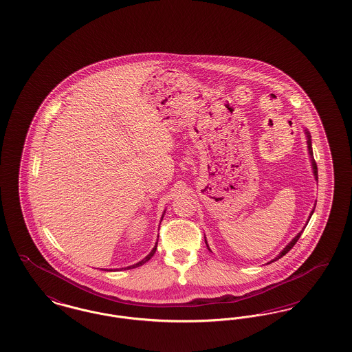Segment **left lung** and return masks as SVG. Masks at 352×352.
I'll use <instances>...</instances> for the list:
<instances>
[{"label":"left lung","instance_id":"obj_1","mask_svg":"<svg viewBox=\"0 0 352 352\" xmlns=\"http://www.w3.org/2000/svg\"><path fill=\"white\" fill-rule=\"evenodd\" d=\"M306 134H307V148H309V154H310V158H311V165H313V171H314V175H316V179L318 181V168H317V164H316V160H314V157H313V149H311V137H310V134H309V132L306 131ZM313 212H314V210L311 211V214H310V218H311V215H313ZM302 232H300V234H297L286 247L284 248V251L281 252L273 261H276V260H278V258H281L283 256H285L287 252L290 251L294 245H296V243L298 241V239H300V236H301Z\"/></svg>","mask_w":352,"mask_h":352}]
</instances>
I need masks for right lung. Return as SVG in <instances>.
Returning a JSON list of instances; mask_svg holds the SVG:
<instances>
[{"label": "right lung", "mask_w": 352, "mask_h": 352, "mask_svg": "<svg viewBox=\"0 0 352 352\" xmlns=\"http://www.w3.org/2000/svg\"><path fill=\"white\" fill-rule=\"evenodd\" d=\"M155 250H157V245H155V247H154V248H153V251H151V253H149V254H148V256H146V257H145V258H144V260H141V261H140V263H137V264H134V265H132V267H128V268H124V269H133V268H137V267H141V265H144V264H145V263H146V261H149V260H151V256H153V254H154V253H155Z\"/></svg>", "instance_id": "add662e5"}]
</instances>
